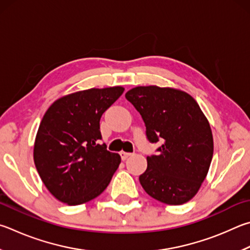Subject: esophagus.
Wrapping results in <instances>:
<instances>
[{
    "mask_svg": "<svg viewBox=\"0 0 250 250\" xmlns=\"http://www.w3.org/2000/svg\"><path fill=\"white\" fill-rule=\"evenodd\" d=\"M132 155V153H129V152H120V156H121V158H122V161H125V160H126V158H128L129 156H131Z\"/></svg>",
    "mask_w": 250,
    "mask_h": 250,
    "instance_id": "obj_1",
    "label": "esophagus"
}]
</instances>
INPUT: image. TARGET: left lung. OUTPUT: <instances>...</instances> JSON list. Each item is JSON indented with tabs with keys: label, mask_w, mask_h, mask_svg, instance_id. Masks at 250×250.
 I'll use <instances>...</instances> for the list:
<instances>
[{
	"label": "left lung",
	"mask_w": 250,
	"mask_h": 250,
	"mask_svg": "<svg viewBox=\"0 0 250 250\" xmlns=\"http://www.w3.org/2000/svg\"><path fill=\"white\" fill-rule=\"evenodd\" d=\"M125 98L142 117L148 142H162L139 177L145 192L170 206L191 200L213 156L212 131L198 103L181 90L157 86H139Z\"/></svg>",
	"instance_id": "1"
}]
</instances>
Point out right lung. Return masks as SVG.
Returning <instances> with one entry per match:
<instances>
[{
  "instance_id": "right-lung-1",
  "label": "right lung",
  "mask_w": 250,
  "mask_h": 250,
  "mask_svg": "<svg viewBox=\"0 0 250 250\" xmlns=\"http://www.w3.org/2000/svg\"><path fill=\"white\" fill-rule=\"evenodd\" d=\"M120 86L82 90L54 102L40 122L36 168L52 196L69 206L93 200L107 188L121 162L102 140L101 118L124 93Z\"/></svg>"
}]
</instances>
